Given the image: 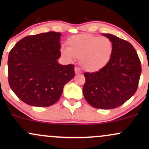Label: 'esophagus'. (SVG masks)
I'll return each instance as SVG.
<instances>
[{
  "label": "esophagus",
  "mask_w": 149,
  "mask_h": 149,
  "mask_svg": "<svg viewBox=\"0 0 149 149\" xmlns=\"http://www.w3.org/2000/svg\"><path fill=\"white\" fill-rule=\"evenodd\" d=\"M81 71H80V69L78 67H75V73L76 74H80V73H81Z\"/></svg>",
  "instance_id": "esophagus-1"
}]
</instances>
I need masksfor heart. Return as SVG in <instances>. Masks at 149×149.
Listing matches in <instances>:
<instances>
[{
	"label": "heart",
	"instance_id": "heart-1",
	"mask_svg": "<svg viewBox=\"0 0 149 149\" xmlns=\"http://www.w3.org/2000/svg\"><path fill=\"white\" fill-rule=\"evenodd\" d=\"M60 52L69 61L80 58L81 67L85 71L94 73L103 69L110 62L113 45L107 37L79 34L69 38L68 47H62Z\"/></svg>",
	"mask_w": 149,
	"mask_h": 149
}]
</instances>
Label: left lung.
I'll list each match as a JSON object with an SVG mask.
<instances>
[{"label":"left lung","mask_w":149,"mask_h":149,"mask_svg":"<svg viewBox=\"0 0 149 149\" xmlns=\"http://www.w3.org/2000/svg\"><path fill=\"white\" fill-rule=\"evenodd\" d=\"M113 45L109 64L100 71L85 73L83 92L89 104L96 109H112L127 102L136 91L141 73V62L129 42L103 33Z\"/></svg>","instance_id":"obj_1"}]
</instances>
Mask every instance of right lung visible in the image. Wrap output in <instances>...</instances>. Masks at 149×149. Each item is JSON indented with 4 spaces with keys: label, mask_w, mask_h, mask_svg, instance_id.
<instances>
[{
    "label": "right lung",
    "mask_w": 149,
    "mask_h": 149,
    "mask_svg": "<svg viewBox=\"0 0 149 149\" xmlns=\"http://www.w3.org/2000/svg\"><path fill=\"white\" fill-rule=\"evenodd\" d=\"M61 36L54 31L28 36L10 52V86L24 103L33 107L53 105L74 77L73 65H61L57 61L61 57Z\"/></svg>",
    "instance_id": "1"
}]
</instances>
